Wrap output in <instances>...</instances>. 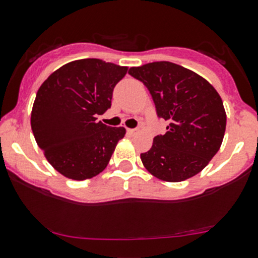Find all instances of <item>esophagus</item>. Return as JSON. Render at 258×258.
<instances>
[{
  "label": "esophagus",
  "instance_id": "esophagus-1",
  "mask_svg": "<svg viewBox=\"0 0 258 258\" xmlns=\"http://www.w3.org/2000/svg\"><path fill=\"white\" fill-rule=\"evenodd\" d=\"M127 134L131 135V136H134V135L137 134V130H127Z\"/></svg>",
  "mask_w": 258,
  "mask_h": 258
}]
</instances>
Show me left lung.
Masks as SVG:
<instances>
[{
    "mask_svg": "<svg viewBox=\"0 0 258 258\" xmlns=\"http://www.w3.org/2000/svg\"><path fill=\"white\" fill-rule=\"evenodd\" d=\"M151 93L157 116L169 122L151 149L141 154L147 171L162 181L192 177L221 149L227 114L221 96L207 79L170 61L149 62L128 72Z\"/></svg>",
    "mask_w": 258,
    "mask_h": 258,
    "instance_id": "left-lung-1",
    "label": "left lung"
}]
</instances>
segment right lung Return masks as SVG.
<instances>
[{"mask_svg": "<svg viewBox=\"0 0 258 258\" xmlns=\"http://www.w3.org/2000/svg\"><path fill=\"white\" fill-rule=\"evenodd\" d=\"M127 67L101 59H79L50 74L31 111V130L49 164L68 179H92L103 171L124 127L97 121L111 107L114 86Z\"/></svg>", "mask_w": 258, "mask_h": 258, "instance_id": "1", "label": "right lung"}]
</instances>
